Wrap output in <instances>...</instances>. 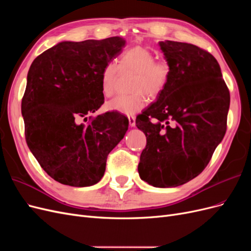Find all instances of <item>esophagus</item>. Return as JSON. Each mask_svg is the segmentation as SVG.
<instances>
[{
    "label": "esophagus",
    "mask_w": 251,
    "mask_h": 251,
    "mask_svg": "<svg viewBox=\"0 0 251 251\" xmlns=\"http://www.w3.org/2000/svg\"><path fill=\"white\" fill-rule=\"evenodd\" d=\"M128 124H130L131 126H135L136 119H135L134 116H128Z\"/></svg>",
    "instance_id": "1"
}]
</instances>
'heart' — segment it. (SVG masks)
<instances>
[{
    "label": "heart",
    "instance_id": "b5f03b06",
    "mask_svg": "<svg viewBox=\"0 0 251 251\" xmlns=\"http://www.w3.org/2000/svg\"><path fill=\"white\" fill-rule=\"evenodd\" d=\"M151 50L136 46L121 53L119 68L115 63H108L100 74V87L105 96L115 92V82L119 69L136 73L132 91L134 93L118 95L107 103L109 110L126 115H134L147 105L146 93L150 97H157L165 90L172 75V66L168 59L159 58Z\"/></svg>",
    "mask_w": 251,
    "mask_h": 251
}]
</instances>
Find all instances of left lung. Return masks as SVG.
Listing matches in <instances>:
<instances>
[{
    "label": "left lung",
    "mask_w": 251,
    "mask_h": 251,
    "mask_svg": "<svg viewBox=\"0 0 251 251\" xmlns=\"http://www.w3.org/2000/svg\"><path fill=\"white\" fill-rule=\"evenodd\" d=\"M172 66L157 101L136 117L147 136L140 178L155 187L186 183L206 168L227 126L230 95L217 59L192 44L159 42Z\"/></svg>",
    "instance_id": "obj_1"
}]
</instances>
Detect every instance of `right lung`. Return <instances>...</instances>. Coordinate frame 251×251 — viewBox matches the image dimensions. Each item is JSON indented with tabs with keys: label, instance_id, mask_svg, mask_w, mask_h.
Listing matches in <instances>:
<instances>
[{
	"label": "right lung",
	"instance_id": "right-lung-1",
	"mask_svg": "<svg viewBox=\"0 0 251 251\" xmlns=\"http://www.w3.org/2000/svg\"><path fill=\"white\" fill-rule=\"evenodd\" d=\"M125 44L119 36L62 42L30 66L22 100L26 142L42 169L59 183L96 184L109 153L125 137L128 119L116 111L81 124L104 102L101 71Z\"/></svg>",
	"mask_w": 251,
	"mask_h": 251
}]
</instances>
